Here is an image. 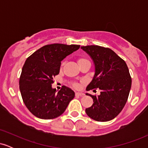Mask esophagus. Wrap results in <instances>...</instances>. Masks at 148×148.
I'll return each instance as SVG.
<instances>
[{
  "mask_svg": "<svg viewBox=\"0 0 148 148\" xmlns=\"http://www.w3.org/2000/svg\"><path fill=\"white\" fill-rule=\"evenodd\" d=\"M76 95H77V96H84V93H83V92H76Z\"/></svg>",
  "mask_w": 148,
  "mask_h": 148,
  "instance_id": "obj_1",
  "label": "esophagus"
}]
</instances>
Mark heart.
Segmentation results:
<instances>
[{
    "label": "heart",
    "instance_id": "obj_1",
    "mask_svg": "<svg viewBox=\"0 0 148 148\" xmlns=\"http://www.w3.org/2000/svg\"><path fill=\"white\" fill-rule=\"evenodd\" d=\"M90 62V61L88 60V59L85 58H79V60H78V63H79V65L83 63H85V62ZM74 86L75 88H78L79 87V84H74Z\"/></svg>",
    "mask_w": 148,
    "mask_h": 148
}]
</instances>
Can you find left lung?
<instances>
[{"label":"left lung","mask_w":148,"mask_h":148,"mask_svg":"<svg viewBox=\"0 0 148 148\" xmlns=\"http://www.w3.org/2000/svg\"><path fill=\"white\" fill-rule=\"evenodd\" d=\"M95 64V74L86 90L99 88V95H89L92 105L86 108L90 118L99 122L113 120L126 103L132 86V78L126 62L111 49L97 45L81 47Z\"/></svg>","instance_id":"1"}]
</instances>
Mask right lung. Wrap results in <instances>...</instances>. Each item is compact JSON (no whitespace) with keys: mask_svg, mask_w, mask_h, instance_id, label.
<instances>
[{"mask_svg":"<svg viewBox=\"0 0 148 148\" xmlns=\"http://www.w3.org/2000/svg\"><path fill=\"white\" fill-rule=\"evenodd\" d=\"M80 45L53 44L34 52L25 60L19 79V89L25 106L35 116L49 120L64 113L75 96L72 89L52 88L53 78L60 72L61 61Z\"/></svg>","mask_w":148,"mask_h":148,"instance_id":"right-lung-1","label":"right lung"}]
</instances>
